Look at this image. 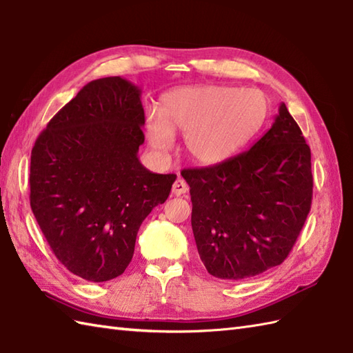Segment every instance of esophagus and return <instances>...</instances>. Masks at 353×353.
I'll use <instances>...</instances> for the list:
<instances>
[{
    "label": "esophagus",
    "instance_id": "1",
    "mask_svg": "<svg viewBox=\"0 0 353 353\" xmlns=\"http://www.w3.org/2000/svg\"><path fill=\"white\" fill-rule=\"evenodd\" d=\"M172 194H174V196H182V194H185V192H188V185H186V182L183 181V179H181L179 177L177 181L172 183Z\"/></svg>",
    "mask_w": 353,
    "mask_h": 353
}]
</instances>
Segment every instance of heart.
Instances as JSON below:
<instances>
[{"label":"heart","mask_w":353,"mask_h":353,"mask_svg":"<svg viewBox=\"0 0 353 353\" xmlns=\"http://www.w3.org/2000/svg\"><path fill=\"white\" fill-rule=\"evenodd\" d=\"M268 103L256 89L200 85L182 86L161 100V114L145 117L153 152L167 157L174 132L185 137V152L194 162L216 165L236 154L265 121Z\"/></svg>","instance_id":"1"}]
</instances>
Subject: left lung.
Returning <instances> with one entry per match:
<instances>
[{
  "label": "left lung",
  "instance_id": "left-lung-1",
  "mask_svg": "<svg viewBox=\"0 0 353 353\" xmlns=\"http://www.w3.org/2000/svg\"><path fill=\"white\" fill-rule=\"evenodd\" d=\"M182 177L200 259L220 279H247L282 264L311 209V150L285 103L250 150L183 170Z\"/></svg>",
  "mask_w": 353,
  "mask_h": 353
}]
</instances>
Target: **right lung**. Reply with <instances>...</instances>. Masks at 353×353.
Instances as JSON below:
<instances>
[{
	"label": "right lung",
	"mask_w": 353,
	"mask_h": 353,
	"mask_svg": "<svg viewBox=\"0 0 353 353\" xmlns=\"http://www.w3.org/2000/svg\"><path fill=\"white\" fill-rule=\"evenodd\" d=\"M144 123L141 89L104 77L81 88L34 142L30 206L56 258L85 281L124 273L142 221L176 181L139 162Z\"/></svg>",
	"instance_id": "add662e5"
}]
</instances>
